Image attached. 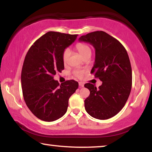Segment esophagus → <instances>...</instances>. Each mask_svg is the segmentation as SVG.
Returning a JSON list of instances; mask_svg holds the SVG:
<instances>
[{"label": "esophagus", "instance_id": "esophagus-1", "mask_svg": "<svg viewBox=\"0 0 152 152\" xmlns=\"http://www.w3.org/2000/svg\"><path fill=\"white\" fill-rule=\"evenodd\" d=\"M79 86H80V88H82L84 87V84L82 82H79Z\"/></svg>", "mask_w": 152, "mask_h": 152}]
</instances>
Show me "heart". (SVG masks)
<instances>
[{"mask_svg": "<svg viewBox=\"0 0 152 152\" xmlns=\"http://www.w3.org/2000/svg\"><path fill=\"white\" fill-rule=\"evenodd\" d=\"M76 48L77 50L80 55L84 57L87 55H91V48L88 43L84 42H79L76 44ZM70 55V50L68 48L64 49L62 53V60L64 64H66L68 61ZM84 72L82 71H75L74 72L75 76L77 77V78H82V76L84 75Z\"/></svg>", "mask_w": 152, "mask_h": 152, "instance_id": "obj_1", "label": "heart"}]
</instances>
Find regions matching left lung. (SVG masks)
Here are the masks:
<instances>
[{"label": "left lung", "instance_id": "8db88e82", "mask_svg": "<svg viewBox=\"0 0 152 152\" xmlns=\"http://www.w3.org/2000/svg\"><path fill=\"white\" fill-rule=\"evenodd\" d=\"M80 41L90 43L95 49L94 66L91 73L102 84L87 83L90 95L84 100L87 113L99 120H107L124 107L132 86V70L127 52L121 43L103 31L82 36Z\"/></svg>", "mask_w": 152, "mask_h": 152}]
</instances>
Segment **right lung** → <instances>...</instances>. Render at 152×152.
Wrapping results in <instances>:
<instances>
[{
  "label": "right lung",
  "mask_w": 152,
  "mask_h": 152,
  "mask_svg": "<svg viewBox=\"0 0 152 152\" xmlns=\"http://www.w3.org/2000/svg\"><path fill=\"white\" fill-rule=\"evenodd\" d=\"M77 34L48 32L30 48L23 65L21 87L24 100L39 119L53 122L67 111L68 99L78 88L75 80L59 85L54 80L57 72L64 69L62 53Z\"/></svg>",
  "instance_id": "1"
}]
</instances>
